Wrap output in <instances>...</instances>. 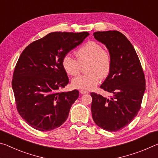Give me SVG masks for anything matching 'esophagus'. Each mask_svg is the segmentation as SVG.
<instances>
[{"label": "esophagus", "mask_w": 158, "mask_h": 158, "mask_svg": "<svg viewBox=\"0 0 158 158\" xmlns=\"http://www.w3.org/2000/svg\"><path fill=\"white\" fill-rule=\"evenodd\" d=\"M79 92L81 94H87V93H89V92L86 91V90H80Z\"/></svg>", "instance_id": "1"}]
</instances>
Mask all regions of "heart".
Returning <instances> with one entry per match:
<instances>
[{"mask_svg": "<svg viewBox=\"0 0 158 158\" xmlns=\"http://www.w3.org/2000/svg\"><path fill=\"white\" fill-rule=\"evenodd\" d=\"M77 60L69 54L64 56L62 65L66 73L71 76L79 74L81 65L89 63L86 72L89 74L76 77L72 80V85L77 89L90 90L99 83L100 77L108 75L111 69V57L98 42L89 41L76 52Z\"/></svg>", "mask_w": 158, "mask_h": 158, "instance_id": "obj_1", "label": "heart"}]
</instances>
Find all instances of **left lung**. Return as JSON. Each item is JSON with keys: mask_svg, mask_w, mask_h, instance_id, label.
I'll use <instances>...</instances> for the list:
<instances>
[{"mask_svg": "<svg viewBox=\"0 0 158 158\" xmlns=\"http://www.w3.org/2000/svg\"><path fill=\"white\" fill-rule=\"evenodd\" d=\"M93 35L110 54V71L100 88L113 96L106 98L90 93L93 119L103 130L116 132L130 123L139 111L145 76L135 48L123 34L109 31L95 32Z\"/></svg>", "mask_w": 158, "mask_h": 158, "instance_id": "obj_1", "label": "left lung"}]
</instances>
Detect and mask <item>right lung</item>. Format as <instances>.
<instances>
[{"mask_svg": "<svg viewBox=\"0 0 158 158\" xmlns=\"http://www.w3.org/2000/svg\"><path fill=\"white\" fill-rule=\"evenodd\" d=\"M89 35L88 32H53L21 53L12 85L19 114L34 129L54 130L68 118L79 91H59L69 83L62 60Z\"/></svg>", "mask_w": 158, "mask_h": 158, "instance_id": "add662e5", "label": "right lung"}]
</instances>
